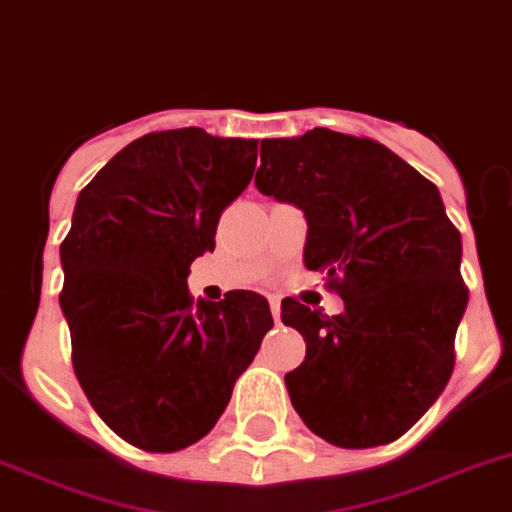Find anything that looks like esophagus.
<instances>
[{"label":"esophagus","instance_id":"obj_1","mask_svg":"<svg viewBox=\"0 0 512 512\" xmlns=\"http://www.w3.org/2000/svg\"><path fill=\"white\" fill-rule=\"evenodd\" d=\"M269 308H272L274 321L279 323V316H282V303H279V298H269Z\"/></svg>","mask_w":512,"mask_h":512}]
</instances>
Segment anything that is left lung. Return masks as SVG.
<instances>
[{
    "label": "left lung",
    "instance_id": "8db88e82",
    "mask_svg": "<svg viewBox=\"0 0 512 512\" xmlns=\"http://www.w3.org/2000/svg\"><path fill=\"white\" fill-rule=\"evenodd\" d=\"M256 186L303 209L305 266L344 300L331 318L282 300L305 339L285 375L295 412L339 448L393 443L443 393L469 303L438 186L383 144L329 129L264 139Z\"/></svg>",
    "mask_w": 512,
    "mask_h": 512
}]
</instances>
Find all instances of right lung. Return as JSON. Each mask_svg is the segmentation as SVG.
<instances>
[{"label":"right lung","mask_w":512,"mask_h":512,"mask_svg":"<svg viewBox=\"0 0 512 512\" xmlns=\"http://www.w3.org/2000/svg\"><path fill=\"white\" fill-rule=\"evenodd\" d=\"M256 139L204 129L144 134L77 196L61 243L59 305L72 365L100 419L142 451L202 440L274 326L266 298L189 295V266L256 168Z\"/></svg>","instance_id":"add662e5"}]
</instances>
